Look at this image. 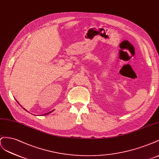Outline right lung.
<instances>
[{"mask_svg": "<svg viewBox=\"0 0 159 159\" xmlns=\"http://www.w3.org/2000/svg\"><path fill=\"white\" fill-rule=\"evenodd\" d=\"M17 102H18V103H19V102H18V101H17ZM20 106H21V105H20ZM22 108H23V109H25V111H26V109H25V108H23V107H22ZM53 111H54V110H53ZM51 111V112H48V113H47V114H44V115H48V114H49V113H51V112H52V111ZM27 112H28V111H27Z\"/></svg>", "mask_w": 159, "mask_h": 159, "instance_id": "right-lung-1", "label": "right lung"}]
</instances>
